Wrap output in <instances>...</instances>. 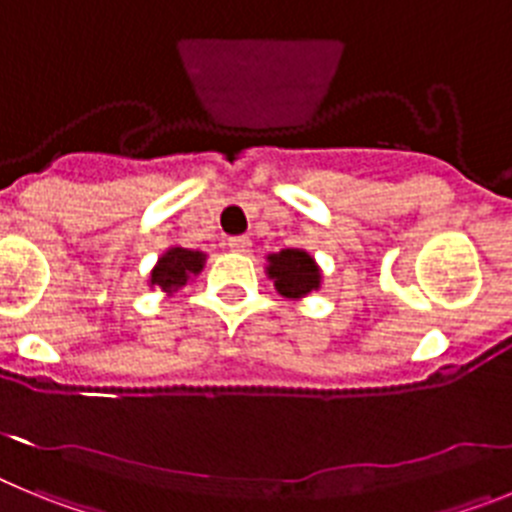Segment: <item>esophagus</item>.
Listing matches in <instances>:
<instances>
[{"label": "esophagus", "instance_id": "obj_1", "mask_svg": "<svg viewBox=\"0 0 512 512\" xmlns=\"http://www.w3.org/2000/svg\"><path fill=\"white\" fill-rule=\"evenodd\" d=\"M228 248L235 253H248L251 238H248V235H233V238H228Z\"/></svg>", "mask_w": 512, "mask_h": 512}]
</instances>
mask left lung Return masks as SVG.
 <instances>
[{
    "mask_svg": "<svg viewBox=\"0 0 512 512\" xmlns=\"http://www.w3.org/2000/svg\"><path fill=\"white\" fill-rule=\"evenodd\" d=\"M269 274L279 295L284 297L310 295L320 284L318 266L310 259V253L300 251V248H284L279 253H271Z\"/></svg>",
    "mask_w": 512,
    "mask_h": 512,
    "instance_id": "1",
    "label": "left lung"
}]
</instances>
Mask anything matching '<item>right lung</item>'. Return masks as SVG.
I'll return each instance as SVG.
<instances>
[{"label": "right lung", "mask_w": 512, "mask_h": 512, "mask_svg": "<svg viewBox=\"0 0 512 512\" xmlns=\"http://www.w3.org/2000/svg\"><path fill=\"white\" fill-rule=\"evenodd\" d=\"M200 251H189V248H171L158 259L156 269L151 274V284H158L161 289H179L187 284L189 274H197L202 269Z\"/></svg>", "instance_id": "right-lung-1"}]
</instances>
